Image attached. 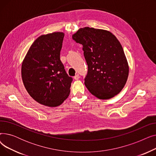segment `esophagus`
Instances as JSON below:
<instances>
[{
	"mask_svg": "<svg viewBox=\"0 0 156 156\" xmlns=\"http://www.w3.org/2000/svg\"><path fill=\"white\" fill-rule=\"evenodd\" d=\"M79 78H80V76H79V75H78V74L74 76V79H75V80H78Z\"/></svg>",
	"mask_w": 156,
	"mask_h": 156,
	"instance_id": "34e87169",
	"label": "esophagus"
}]
</instances>
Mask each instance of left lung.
<instances>
[{
    "mask_svg": "<svg viewBox=\"0 0 156 156\" xmlns=\"http://www.w3.org/2000/svg\"><path fill=\"white\" fill-rule=\"evenodd\" d=\"M82 44L88 65L85 85L99 99H109L124 88L129 66L119 40L109 31L90 27L80 28L72 36Z\"/></svg>",
    "mask_w": 156,
    "mask_h": 156,
    "instance_id": "8db88e82",
    "label": "left lung"
}]
</instances>
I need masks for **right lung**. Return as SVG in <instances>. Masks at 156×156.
<instances>
[{
	"label": "right lung",
	"mask_w": 156,
	"mask_h": 156,
	"mask_svg": "<svg viewBox=\"0 0 156 156\" xmlns=\"http://www.w3.org/2000/svg\"><path fill=\"white\" fill-rule=\"evenodd\" d=\"M64 37L63 32L38 37L21 65V77L28 93L35 101L48 107L60 105L70 93L73 78L60 60Z\"/></svg>",
	"instance_id": "add662e5"
}]
</instances>
